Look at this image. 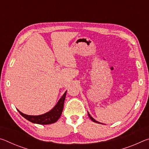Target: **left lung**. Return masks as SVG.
Segmentation results:
<instances>
[{"instance_id": "obj_1", "label": "left lung", "mask_w": 149, "mask_h": 149, "mask_svg": "<svg viewBox=\"0 0 149 149\" xmlns=\"http://www.w3.org/2000/svg\"><path fill=\"white\" fill-rule=\"evenodd\" d=\"M88 115H89V117L90 118V119L92 121H93V122H96V123H100V122H97V121H96L95 119H94V118H93V117L91 116L90 114H89V112H88Z\"/></svg>"}]
</instances>
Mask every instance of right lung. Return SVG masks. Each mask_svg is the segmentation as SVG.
<instances>
[{
	"mask_svg": "<svg viewBox=\"0 0 149 149\" xmlns=\"http://www.w3.org/2000/svg\"><path fill=\"white\" fill-rule=\"evenodd\" d=\"M65 95H66V91L63 95L61 99L58 100L56 105L51 110L49 111V112L45 113L44 114L40 116H29L23 114V113H22L18 110H17V111H18L19 114L22 116L32 123L41 125L53 123L59 119V118L62 114L63 108H64Z\"/></svg>",
	"mask_w": 149,
	"mask_h": 149,
	"instance_id": "1",
	"label": "right lung"
}]
</instances>
